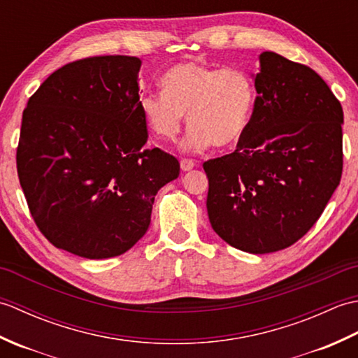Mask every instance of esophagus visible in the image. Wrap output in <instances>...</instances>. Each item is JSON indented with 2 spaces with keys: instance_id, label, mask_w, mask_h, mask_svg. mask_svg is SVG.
<instances>
[{
  "instance_id": "obj_1",
  "label": "esophagus",
  "mask_w": 358,
  "mask_h": 358,
  "mask_svg": "<svg viewBox=\"0 0 358 358\" xmlns=\"http://www.w3.org/2000/svg\"><path fill=\"white\" fill-rule=\"evenodd\" d=\"M180 166H181V171L183 172H187V171H191V169H194V166H195V163L192 162V159H187V158H183L180 162Z\"/></svg>"
}]
</instances>
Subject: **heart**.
Returning a JSON list of instances; mask_svg holds the SVG:
<instances>
[{
  "label": "heart",
  "instance_id": "heart-1",
  "mask_svg": "<svg viewBox=\"0 0 358 358\" xmlns=\"http://www.w3.org/2000/svg\"><path fill=\"white\" fill-rule=\"evenodd\" d=\"M162 92L141 100V113L149 131L173 143L185 127H191L185 148L204 150L210 144L224 149L237 144L252 118L255 87L238 67H210L178 63L163 75Z\"/></svg>",
  "mask_w": 358,
  "mask_h": 358
}]
</instances>
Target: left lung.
<instances>
[{
  "instance_id": "8db88e82",
  "label": "left lung",
  "mask_w": 358,
  "mask_h": 358,
  "mask_svg": "<svg viewBox=\"0 0 358 358\" xmlns=\"http://www.w3.org/2000/svg\"><path fill=\"white\" fill-rule=\"evenodd\" d=\"M258 58L246 134L203 167L212 229L245 252L269 254L299 241L340 185L343 109L310 67L275 52Z\"/></svg>"
}]
</instances>
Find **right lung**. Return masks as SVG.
<instances>
[{"label": "right lung", "mask_w": 358, "mask_h": 358, "mask_svg": "<svg viewBox=\"0 0 358 358\" xmlns=\"http://www.w3.org/2000/svg\"><path fill=\"white\" fill-rule=\"evenodd\" d=\"M140 58L92 57L59 67L22 112L17 169L30 214L53 246L89 260L124 254L150 224L178 159L148 141Z\"/></svg>", "instance_id": "add662e5"}]
</instances>
